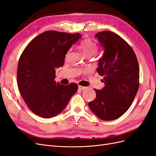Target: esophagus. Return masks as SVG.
<instances>
[{
  "label": "esophagus",
  "instance_id": "1",
  "mask_svg": "<svg viewBox=\"0 0 156 156\" xmlns=\"http://www.w3.org/2000/svg\"><path fill=\"white\" fill-rule=\"evenodd\" d=\"M78 88H79V90H84V89L86 88L85 87H83V86H81V85H79V86L78 87Z\"/></svg>",
  "mask_w": 156,
  "mask_h": 156
}]
</instances>
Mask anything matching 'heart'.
<instances>
[{
  "label": "heart",
  "instance_id": "b5f03b06",
  "mask_svg": "<svg viewBox=\"0 0 156 156\" xmlns=\"http://www.w3.org/2000/svg\"><path fill=\"white\" fill-rule=\"evenodd\" d=\"M79 48L87 56H90L94 54L98 49V46L96 42L89 38H86L80 42ZM68 55L69 53L67 56Z\"/></svg>",
  "mask_w": 156,
  "mask_h": 156
}]
</instances>
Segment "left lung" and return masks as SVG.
<instances>
[{"label": "left lung", "mask_w": 156, "mask_h": 156, "mask_svg": "<svg viewBox=\"0 0 156 156\" xmlns=\"http://www.w3.org/2000/svg\"><path fill=\"white\" fill-rule=\"evenodd\" d=\"M95 37L105 48L97 68L99 75L104 77L105 87L94 88L96 97L88 106L99 119L113 120L128 110L138 91V60L133 49L119 35L101 31Z\"/></svg>", "instance_id": "1"}]
</instances>
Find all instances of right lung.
<instances>
[{
	"label": "right lung",
	"mask_w": 156,
	"mask_h": 156,
	"mask_svg": "<svg viewBox=\"0 0 156 156\" xmlns=\"http://www.w3.org/2000/svg\"><path fill=\"white\" fill-rule=\"evenodd\" d=\"M81 35L49 30L34 37L19 60L17 81L27 105L35 115L50 119L58 115L77 91L72 83L62 85L55 81L56 68L62 66L66 54Z\"/></svg>",
	"instance_id": "obj_1"
}]
</instances>
